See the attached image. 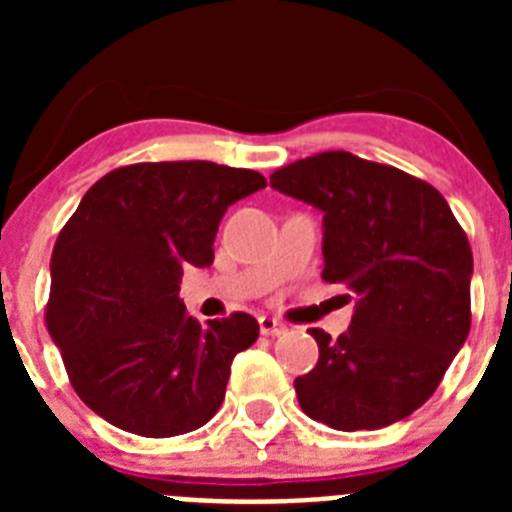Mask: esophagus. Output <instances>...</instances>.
<instances>
[{
  "instance_id": "esophagus-1",
  "label": "esophagus",
  "mask_w": 512,
  "mask_h": 512,
  "mask_svg": "<svg viewBox=\"0 0 512 512\" xmlns=\"http://www.w3.org/2000/svg\"><path fill=\"white\" fill-rule=\"evenodd\" d=\"M259 330H261V336H284V333H287V325H284L282 320H277V318L261 315Z\"/></svg>"
}]
</instances>
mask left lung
Wrapping results in <instances>:
<instances>
[{
	"label": "left lung",
	"instance_id": "obj_1",
	"mask_svg": "<svg viewBox=\"0 0 512 512\" xmlns=\"http://www.w3.org/2000/svg\"><path fill=\"white\" fill-rule=\"evenodd\" d=\"M271 187L323 212V279L356 302L336 341L310 328L318 364L295 379L302 413L336 431H377L436 392L472 325V248L423 179L348 151L271 174Z\"/></svg>",
	"mask_w": 512,
	"mask_h": 512
}]
</instances>
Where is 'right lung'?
<instances>
[{
  "label": "right lung",
  "instance_id": "right-lung-1",
  "mask_svg": "<svg viewBox=\"0 0 512 512\" xmlns=\"http://www.w3.org/2000/svg\"><path fill=\"white\" fill-rule=\"evenodd\" d=\"M264 187L259 171L161 161L120 166L81 197L53 246L45 325L76 395L107 423L169 438L220 410L259 323L248 312L200 323L179 282L212 264L225 210Z\"/></svg>",
  "mask_w": 512,
  "mask_h": 512
}]
</instances>
